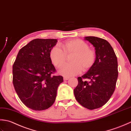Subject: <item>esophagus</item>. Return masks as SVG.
<instances>
[{"instance_id":"34e87169","label":"esophagus","mask_w":131,"mask_h":131,"mask_svg":"<svg viewBox=\"0 0 131 131\" xmlns=\"http://www.w3.org/2000/svg\"><path fill=\"white\" fill-rule=\"evenodd\" d=\"M69 79V77H64V78H63V79H64V80H68Z\"/></svg>"}]
</instances>
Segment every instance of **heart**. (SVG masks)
Segmentation results:
<instances>
[{"label": "heart", "mask_w": 131, "mask_h": 131, "mask_svg": "<svg viewBox=\"0 0 131 131\" xmlns=\"http://www.w3.org/2000/svg\"><path fill=\"white\" fill-rule=\"evenodd\" d=\"M63 50L57 46L52 47L49 52L51 62L55 67H60L65 62L66 55L73 54L71 58V63L61 66L58 72L65 77L76 75L82 70L88 71L94 65L97 59L95 51L89 48L88 43L83 40L74 39L68 40L61 45Z\"/></svg>", "instance_id": "heart-1"}]
</instances>
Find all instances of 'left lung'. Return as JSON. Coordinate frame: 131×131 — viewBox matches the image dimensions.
Listing matches in <instances>:
<instances>
[{"label": "left lung", "instance_id": "obj_1", "mask_svg": "<svg viewBox=\"0 0 131 131\" xmlns=\"http://www.w3.org/2000/svg\"><path fill=\"white\" fill-rule=\"evenodd\" d=\"M85 39L95 47L97 59L93 67L77 78L78 85L73 92L81 105L94 110L105 105L113 94L118 77V60L113 47L106 40L93 36L86 37Z\"/></svg>", "mask_w": 131, "mask_h": 131}]
</instances>
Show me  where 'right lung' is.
<instances>
[{
	"instance_id": "add662e5",
	"label": "right lung",
	"mask_w": 131,
	"mask_h": 131,
	"mask_svg": "<svg viewBox=\"0 0 131 131\" xmlns=\"http://www.w3.org/2000/svg\"><path fill=\"white\" fill-rule=\"evenodd\" d=\"M56 39L32 40L18 52L13 64V84L18 97L32 110L49 108L55 101L62 76H54L56 69L49 58Z\"/></svg>"
}]
</instances>
